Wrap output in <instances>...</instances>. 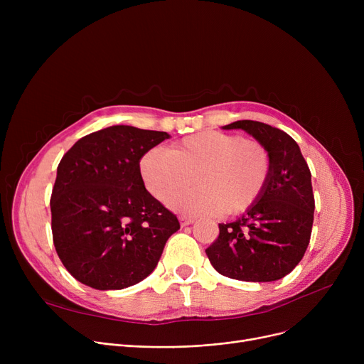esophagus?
<instances>
[{
	"label": "esophagus",
	"mask_w": 364,
	"mask_h": 364,
	"mask_svg": "<svg viewBox=\"0 0 364 364\" xmlns=\"http://www.w3.org/2000/svg\"><path fill=\"white\" fill-rule=\"evenodd\" d=\"M193 221H195V218H192V217H186V215H181L180 217V224L184 227V225H188V224H193Z\"/></svg>",
	"instance_id": "obj_1"
}]
</instances>
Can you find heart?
Wrapping results in <instances>:
<instances>
[{
  "instance_id": "obj_1",
  "label": "heart",
  "mask_w": 364,
  "mask_h": 364,
  "mask_svg": "<svg viewBox=\"0 0 364 364\" xmlns=\"http://www.w3.org/2000/svg\"><path fill=\"white\" fill-rule=\"evenodd\" d=\"M140 177L158 200L189 183L197 187L168 198L186 215H235L252 206L269 181L272 161L267 149L233 134L203 131L184 137L169 150L150 149L140 158Z\"/></svg>"
}]
</instances>
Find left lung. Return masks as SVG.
Returning <instances> with one entry per match:
<instances>
[{
    "instance_id": "8db88e82",
    "label": "left lung",
    "mask_w": 364,
    "mask_h": 364,
    "mask_svg": "<svg viewBox=\"0 0 364 364\" xmlns=\"http://www.w3.org/2000/svg\"><path fill=\"white\" fill-rule=\"evenodd\" d=\"M224 129H243L269 151L272 171L262 193L206 247L214 269L243 282H273L289 274L310 243L314 220L311 172L299 146L284 131L258 121H236Z\"/></svg>"
}]
</instances>
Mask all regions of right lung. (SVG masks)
<instances>
[{
  "label": "right lung",
  "instance_id": "obj_1",
  "mask_svg": "<svg viewBox=\"0 0 364 364\" xmlns=\"http://www.w3.org/2000/svg\"><path fill=\"white\" fill-rule=\"evenodd\" d=\"M164 131L113 125L63 155L50 199L55 252L78 282L118 291L147 277L180 223L143 184L140 158Z\"/></svg>",
  "mask_w": 364,
  "mask_h": 364
}]
</instances>
